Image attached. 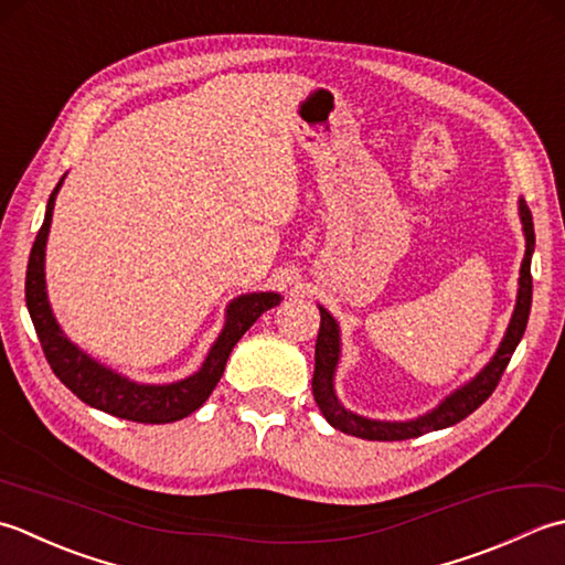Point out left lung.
Returning <instances> with one entry per match:
<instances>
[{
	"instance_id": "1",
	"label": "left lung",
	"mask_w": 565,
	"mask_h": 565,
	"mask_svg": "<svg viewBox=\"0 0 565 565\" xmlns=\"http://www.w3.org/2000/svg\"><path fill=\"white\" fill-rule=\"evenodd\" d=\"M520 222H522V232L526 241L524 260L520 268V290H516L514 312L498 351H494L490 363L482 367L476 377H470L466 385L456 387L451 395H446L439 405L429 409L427 414H419L417 419H405V422L367 419L363 414H355L341 405V399L337 397V390H333V377H337V367L341 359V331H339L337 319H333L324 307H319L321 324H319V337H317V349H315L312 393L321 414H324L333 429L359 436V439H367V441H405V439H414V436L454 427V424L466 419L468 414H473L482 402L492 395V390L498 387L514 349L520 347L526 321H529V309H532L534 222L524 200H520Z\"/></svg>"
}]
</instances>
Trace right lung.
<instances>
[{"label": "right lung", "instance_id": "1", "mask_svg": "<svg viewBox=\"0 0 565 565\" xmlns=\"http://www.w3.org/2000/svg\"><path fill=\"white\" fill-rule=\"evenodd\" d=\"M65 175L57 182L45 206L43 226L33 241L29 268H26V307L33 321V329L39 333V341L45 353V361L51 363L57 380L75 393L85 405L114 414L119 419L141 422V424H168L188 417L194 409H200L206 397L212 395L218 377L224 375L228 353L234 351L238 339L253 327L263 312L280 305L282 297L278 292H248L238 295L226 305L224 327L212 343L210 353L202 361L200 371L175 383L148 385L136 383L109 365L92 359L89 353L65 337V331L53 317V309L45 292V241H49L53 206L57 190H61Z\"/></svg>", "mask_w": 565, "mask_h": 565}]
</instances>
